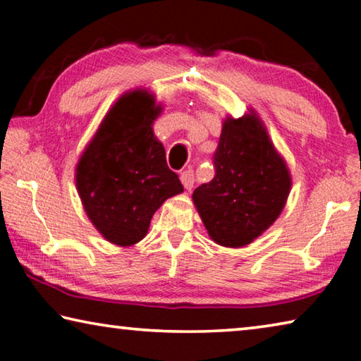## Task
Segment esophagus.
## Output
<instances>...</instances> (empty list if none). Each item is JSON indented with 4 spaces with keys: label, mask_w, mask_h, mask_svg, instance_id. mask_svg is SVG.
Segmentation results:
<instances>
[{
    "label": "esophagus",
    "mask_w": 361,
    "mask_h": 361,
    "mask_svg": "<svg viewBox=\"0 0 361 361\" xmlns=\"http://www.w3.org/2000/svg\"><path fill=\"white\" fill-rule=\"evenodd\" d=\"M181 183L183 186H185L188 191H191L192 186H194V172L192 170H185V172H181Z\"/></svg>",
    "instance_id": "obj_1"
}]
</instances>
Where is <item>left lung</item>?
I'll list each match as a JSON object with an SVG mask.
<instances>
[{"instance_id": "obj_1", "label": "left lung", "mask_w": 361, "mask_h": 361, "mask_svg": "<svg viewBox=\"0 0 361 361\" xmlns=\"http://www.w3.org/2000/svg\"><path fill=\"white\" fill-rule=\"evenodd\" d=\"M213 166V180L192 192L194 205L218 245L245 247L282 213L291 188L288 167L253 111L223 122Z\"/></svg>"}]
</instances>
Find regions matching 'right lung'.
Returning <instances> with one entry per match:
<instances>
[{"label":"right lung","instance_id":"obj_1","mask_svg":"<svg viewBox=\"0 0 361 361\" xmlns=\"http://www.w3.org/2000/svg\"><path fill=\"white\" fill-rule=\"evenodd\" d=\"M161 111L148 90L124 94L103 118L76 166V188L85 213L97 231L119 247L142 240L154 212L183 192L152 132Z\"/></svg>","mask_w":361,"mask_h":361}]
</instances>
